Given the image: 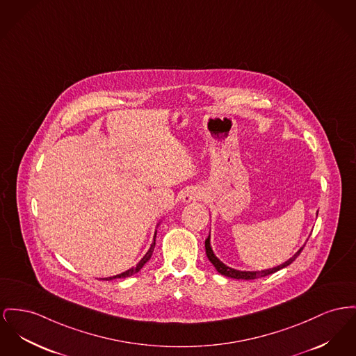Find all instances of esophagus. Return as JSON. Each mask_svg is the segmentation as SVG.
Segmentation results:
<instances>
[{"instance_id":"esophagus-1","label":"esophagus","mask_w":356,"mask_h":356,"mask_svg":"<svg viewBox=\"0 0 356 356\" xmlns=\"http://www.w3.org/2000/svg\"><path fill=\"white\" fill-rule=\"evenodd\" d=\"M204 196L203 191L199 187H191V188L184 191V193L181 195V202L188 204V203H193V202H197L200 200L202 197Z\"/></svg>"}]
</instances>
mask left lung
I'll use <instances>...</instances> for the list:
<instances>
[{
    "mask_svg": "<svg viewBox=\"0 0 356 356\" xmlns=\"http://www.w3.org/2000/svg\"><path fill=\"white\" fill-rule=\"evenodd\" d=\"M304 246H305V245H304ZM304 246L300 248L298 250L293 254L289 259H286V261L282 262L281 265H277V266H274V268L266 269V270H261V272H257V270H255V272L238 270V269H232L230 266L225 265V264L215 255V252H213L212 248H211V235H209V238L206 239V254H207V257H209V262L215 266V269L218 270V273H220L222 275H226V277H230V278H235V280H254V278H257V277L269 275V274H272V273L278 272V270H281V269L289 266L293 261L300 255V252L304 249Z\"/></svg>",
    "mask_w": 356,
    "mask_h": 356,
    "instance_id": "left-lung-1",
    "label": "left lung"
}]
</instances>
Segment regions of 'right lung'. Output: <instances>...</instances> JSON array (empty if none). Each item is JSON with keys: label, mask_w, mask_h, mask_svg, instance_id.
Segmentation results:
<instances>
[{"label": "right lung", "mask_w": 356, "mask_h": 356, "mask_svg": "<svg viewBox=\"0 0 356 356\" xmlns=\"http://www.w3.org/2000/svg\"><path fill=\"white\" fill-rule=\"evenodd\" d=\"M160 223H161V220L157 223V226H156V231H154V236H153V242H152V245H150V248H149V250H147V254L140 259V262L136 265V266H131L130 269H127L125 272L120 273V274H115V275H111V277H105V278H102V280H106V281H111V280H117V278H126V277H131V275H134V274H137V273L140 272L141 269H143V266L147 264V261L150 259V257H152V254H153V250H154V245H156V234H157V227L160 226Z\"/></svg>", "instance_id": "obj_1"}]
</instances>
